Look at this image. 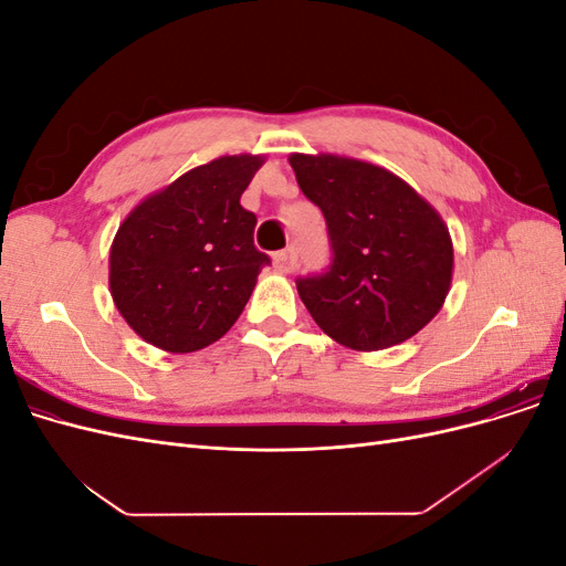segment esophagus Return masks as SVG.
<instances>
[{"label": "esophagus", "instance_id": "esophagus-1", "mask_svg": "<svg viewBox=\"0 0 566 566\" xmlns=\"http://www.w3.org/2000/svg\"><path fill=\"white\" fill-rule=\"evenodd\" d=\"M297 262H300V252L295 245H290L285 250H279L276 254H273V264H276L279 271H295L297 269Z\"/></svg>", "mask_w": 566, "mask_h": 566}]
</instances>
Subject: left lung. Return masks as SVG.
<instances>
[{"label":"left lung","mask_w":566,"mask_h":566,"mask_svg":"<svg viewBox=\"0 0 566 566\" xmlns=\"http://www.w3.org/2000/svg\"><path fill=\"white\" fill-rule=\"evenodd\" d=\"M290 165L328 227V269L297 279L318 328L358 352L387 349L422 331L453 273V243L437 210L370 163L295 153Z\"/></svg>","instance_id":"8db88e82"}]
</instances>
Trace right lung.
Wrapping results in <instances>:
<instances>
[{
  "label": "right lung",
  "instance_id": "1",
  "mask_svg": "<svg viewBox=\"0 0 566 566\" xmlns=\"http://www.w3.org/2000/svg\"><path fill=\"white\" fill-rule=\"evenodd\" d=\"M260 156H224L153 193L119 224L111 248L117 312L172 354L212 345L243 314L269 254L241 196Z\"/></svg>",
  "mask_w": 566,
  "mask_h": 566
}]
</instances>
